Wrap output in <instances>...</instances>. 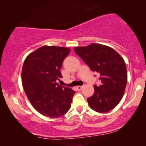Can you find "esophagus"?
Wrapping results in <instances>:
<instances>
[{
	"label": "esophagus",
	"instance_id": "esophagus-1",
	"mask_svg": "<svg viewBox=\"0 0 146 146\" xmlns=\"http://www.w3.org/2000/svg\"><path fill=\"white\" fill-rule=\"evenodd\" d=\"M76 88L78 90H81L83 88V86H78L76 87Z\"/></svg>",
	"mask_w": 146,
	"mask_h": 146
}]
</instances>
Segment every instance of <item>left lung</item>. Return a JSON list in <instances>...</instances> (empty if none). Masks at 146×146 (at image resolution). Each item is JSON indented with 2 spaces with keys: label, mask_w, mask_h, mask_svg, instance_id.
<instances>
[{
  "label": "left lung",
  "mask_w": 146,
  "mask_h": 146,
  "mask_svg": "<svg viewBox=\"0 0 146 146\" xmlns=\"http://www.w3.org/2000/svg\"><path fill=\"white\" fill-rule=\"evenodd\" d=\"M74 51L92 70L100 76L101 85L94 86V93L88 98L90 107L100 113L111 110L121 101L126 87L124 60L112 48L100 44L75 47Z\"/></svg>",
  "instance_id": "left-lung-1"
}]
</instances>
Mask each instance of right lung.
I'll return each mask as SVG.
<instances>
[{"mask_svg":"<svg viewBox=\"0 0 146 146\" xmlns=\"http://www.w3.org/2000/svg\"><path fill=\"white\" fill-rule=\"evenodd\" d=\"M69 48L43 46L29 54L22 69V82L30 102L38 112L58 117L68 112L76 92L57 83L62 78L63 60Z\"/></svg>","mask_w":146,"mask_h":146,"instance_id":"obj_1","label":"right lung"}]
</instances>
